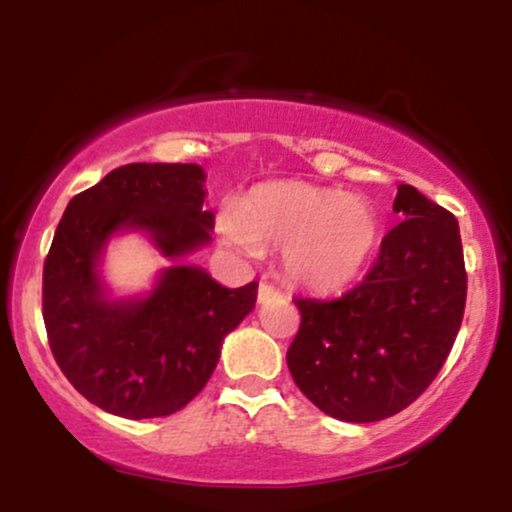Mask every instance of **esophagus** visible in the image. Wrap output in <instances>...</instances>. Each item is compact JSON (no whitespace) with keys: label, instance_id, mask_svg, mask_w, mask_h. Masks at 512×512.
Segmentation results:
<instances>
[{"label":"esophagus","instance_id":"1","mask_svg":"<svg viewBox=\"0 0 512 512\" xmlns=\"http://www.w3.org/2000/svg\"><path fill=\"white\" fill-rule=\"evenodd\" d=\"M279 296H281L279 289H274V286L267 284V281H262L260 289H257V301H260V303L274 301V298H279Z\"/></svg>","mask_w":512,"mask_h":512}]
</instances>
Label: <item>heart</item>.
I'll list each match as a JSON object with an SVG mask.
<instances>
[{
    "label": "heart",
    "instance_id": "heart-1",
    "mask_svg": "<svg viewBox=\"0 0 512 512\" xmlns=\"http://www.w3.org/2000/svg\"><path fill=\"white\" fill-rule=\"evenodd\" d=\"M219 233L240 250H281L293 284L332 293L366 272L383 223L363 197L303 180H269L252 187L238 209L223 211Z\"/></svg>",
    "mask_w": 512,
    "mask_h": 512
}]
</instances>
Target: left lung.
I'll return each instance as SVG.
<instances>
[{
  "label": "left lung",
  "mask_w": 512,
  "mask_h": 512,
  "mask_svg": "<svg viewBox=\"0 0 512 512\" xmlns=\"http://www.w3.org/2000/svg\"><path fill=\"white\" fill-rule=\"evenodd\" d=\"M402 216L363 281L332 301L296 298L301 327L286 351L293 383L351 424L407 409L443 368L460 332L467 272L457 219L399 185Z\"/></svg>",
  "instance_id": "obj_1"
}]
</instances>
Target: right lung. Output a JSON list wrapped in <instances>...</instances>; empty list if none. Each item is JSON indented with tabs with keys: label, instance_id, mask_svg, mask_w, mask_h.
Returning a JSON list of instances; mask_svg holds the SVG:
<instances>
[{
	"label": "right lung",
	"instance_id": "right-lung-1",
	"mask_svg": "<svg viewBox=\"0 0 512 512\" xmlns=\"http://www.w3.org/2000/svg\"><path fill=\"white\" fill-rule=\"evenodd\" d=\"M204 170L129 163L67 204L43 267V320L76 392L115 416L175 414L209 383L223 337L255 308L257 281L226 289L199 267L163 269L144 298L110 301L98 260L117 231H146L170 260L211 240Z\"/></svg>",
	"mask_w": 512,
	"mask_h": 512
}]
</instances>
